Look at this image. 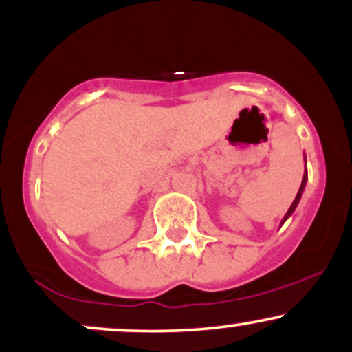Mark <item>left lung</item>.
I'll list each match as a JSON object with an SVG mask.
<instances>
[{
	"mask_svg": "<svg viewBox=\"0 0 352 352\" xmlns=\"http://www.w3.org/2000/svg\"><path fill=\"white\" fill-rule=\"evenodd\" d=\"M306 160V159H305ZM306 182H308V172H305V175H302V182H301V187H300V190H298V193H296V199L293 200V204H292V207L288 208V212H286V215L283 217V220H281V223H280V227L283 223H285L286 220H288L289 217L293 215V212L294 210H296V207H298V204H300V200H301V197H302V192H305V187H306Z\"/></svg>",
	"mask_w": 352,
	"mask_h": 352,
	"instance_id": "left-lung-1",
	"label": "left lung"
}]
</instances>
